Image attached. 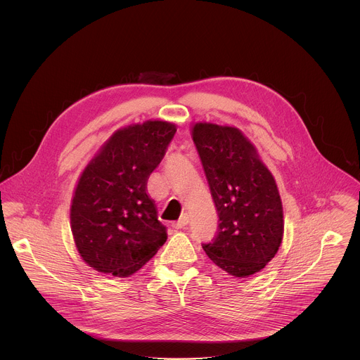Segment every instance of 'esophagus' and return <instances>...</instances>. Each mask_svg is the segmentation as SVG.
I'll use <instances>...</instances> for the list:
<instances>
[{
  "instance_id": "obj_1",
  "label": "esophagus",
  "mask_w": 360,
  "mask_h": 360,
  "mask_svg": "<svg viewBox=\"0 0 360 360\" xmlns=\"http://www.w3.org/2000/svg\"><path fill=\"white\" fill-rule=\"evenodd\" d=\"M188 221H190V219H188V214H181L180 216V219L176 221V223H173V227L174 229H184L187 224H188Z\"/></svg>"
}]
</instances>
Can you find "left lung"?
<instances>
[{"mask_svg": "<svg viewBox=\"0 0 360 360\" xmlns=\"http://www.w3.org/2000/svg\"><path fill=\"white\" fill-rule=\"evenodd\" d=\"M193 140L219 216L217 233L202 248L229 274L248 277L274 257L283 240L276 181L238 129L197 123Z\"/></svg>", "mask_w": 360, "mask_h": 360, "instance_id": "1", "label": "left lung"}]
</instances>
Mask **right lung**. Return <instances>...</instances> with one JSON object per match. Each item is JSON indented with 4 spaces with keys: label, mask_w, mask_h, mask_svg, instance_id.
I'll list each match as a JSON object with an SVG mask.
<instances>
[{
    "label": "right lung",
    "mask_w": 360,
    "mask_h": 360,
    "mask_svg": "<svg viewBox=\"0 0 360 360\" xmlns=\"http://www.w3.org/2000/svg\"><path fill=\"white\" fill-rule=\"evenodd\" d=\"M174 134L176 126L160 120L120 129L82 173L70 224L76 248L90 267L129 277L166 243L147 181Z\"/></svg>",
    "instance_id": "obj_1"
}]
</instances>
